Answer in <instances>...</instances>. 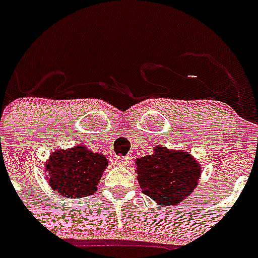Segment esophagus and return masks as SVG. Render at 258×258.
<instances>
[{
  "instance_id": "1",
  "label": "esophagus",
  "mask_w": 258,
  "mask_h": 258,
  "mask_svg": "<svg viewBox=\"0 0 258 258\" xmlns=\"http://www.w3.org/2000/svg\"><path fill=\"white\" fill-rule=\"evenodd\" d=\"M114 162H116L117 165H119V166H127V165L131 164V158L127 157V156H116L114 157Z\"/></svg>"
}]
</instances>
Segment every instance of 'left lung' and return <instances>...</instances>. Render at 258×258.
Segmentation results:
<instances>
[{
	"mask_svg": "<svg viewBox=\"0 0 258 258\" xmlns=\"http://www.w3.org/2000/svg\"><path fill=\"white\" fill-rule=\"evenodd\" d=\"M144 195L165 207L182 203L199 185L201 165L187 152L154 146L153 153L136 160Z\"/></svg>",
	"mask_w": 258,
	"mask_h": 258,
	"instance_id": "obj_1",
	"label": "left lung"
}]
</instances>
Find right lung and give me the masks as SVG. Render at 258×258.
<instances>
[{
	"mask_svg": "<svg viewBox=\"0 0 258 258\" xmlns=\"http://www.w3.org/2000/svg\"><path fill=\"white\" fill-rule=\"evenodd\" d=\"M106 166L108 158L104 154L76 145L67 150H54L45 164V170L53 190L67 199H80L97 190Z\"/></svg>",
	"mask_w": 258,
	"mask_h": 258,
	"instance_id": "1",
	"label": "right lung"
}]
</instances>
